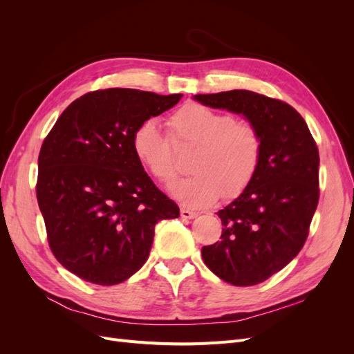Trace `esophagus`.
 <instances>
[{
  "label": "esophagus",
  "instance_id": "34e87169",
  "mask_svg": "<svg viewBox=\"0 0 354 354\" xmlns=\"http://www.w3.org/2000/svg\"><path fill=\"white\" fill-rule=\"evenodd\" d=\"M180 216H181V218L192 220V218L198 217V212H195V211H190V209H186V208H181V209H180Z\"/></svg>",
  "mask_w": 354,
  "mask_h": 354
}]
</instances>
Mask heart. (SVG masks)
I'll list each match as a JSON object with an SVG mask.
<instances>
[{"label":"heart","mask_w":354,"mask_h":354,"mask_svg":"<svg viewBox=\"0 0 354 354\" xmlns=\"http://www.w3.org/2000/svg\"><path fill=\"white\" fill-rule=\"evenodd\" d=\"M167 125L169 138L153 120L140 122L133 131L131 147L147 173L164 185L177 174L174 146L195 147L190 158L195 174L171 187L185 207L205 208L221 196L238 198L250 187L263 156V138L255 125L196 102L180 106Z\"/></svg>","instance_id":"heart-1"}]
</instances>
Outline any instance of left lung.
I'll return each mask as SVG.
<instances>
[{"mask_svg":"<svg viewBox=\"0 0 354 354\" xmlns=\"http://www.w3.org/2000/svg\"><path fill=\"white\" fill-rule=\"evenodd\" d=\"M214 109L242 113L259 128L263 156L250 187L217 212L221 241L202 246L208 269L234 286L261 283L301 251L319 202V151L288 103L248 91L196 94Z\"/></svg>","mask_w":354,"mask_h":354,"instance_id":"left-lung-1","label":"left lung"}]
</instances>
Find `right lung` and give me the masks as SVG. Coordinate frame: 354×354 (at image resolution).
<instances>
[{"mask_svg": "<svg viewBox=\"0 0 354 354\" xmlns=\"http://www.w3.org/2000/svg\"><path fill=\"white\" fill-rule=\"evenodd\" d=\"M133 88L95 90L72 102L42 142L37 199L57 261L103 286L146 263L155 224L180 209L138 162L134 128L180 102Z\"/></svg>", "mask_w": 354, "mask_h": 354, "instance_id": "add662e5", "label": "right lung"}]
</instances>
